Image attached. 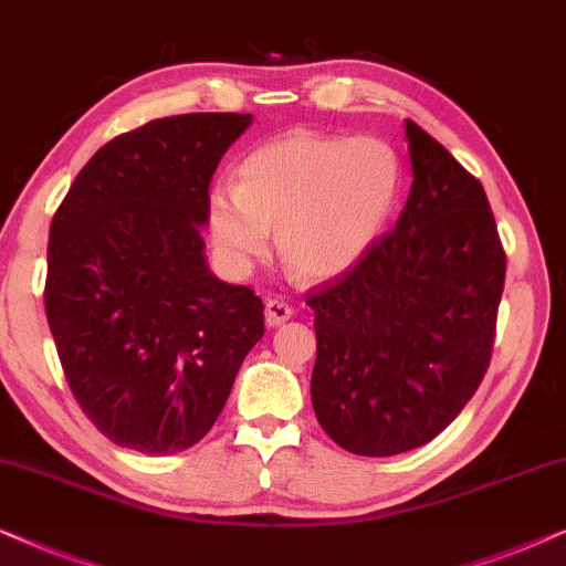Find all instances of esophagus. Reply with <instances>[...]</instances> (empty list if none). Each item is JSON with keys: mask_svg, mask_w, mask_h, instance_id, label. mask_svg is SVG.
Instances as JSON below:
<instances>
[{"mask_svg": "<svg viewBox=\"0 0 566 566\" xmlns=\"http://www.w3.org/2000/svg\"><path fill=\"white\" fill-rule=\"evenodd\" d=\"M290 315H292V307L284 303V300L269 297L266 303H263V318H266V326L269 328L282 326L284 321H290Z\"/></svg>", "mask_w": 566, "mask_h": 566, "instance_id": "1", "label": "esophagus"}]
</instances>
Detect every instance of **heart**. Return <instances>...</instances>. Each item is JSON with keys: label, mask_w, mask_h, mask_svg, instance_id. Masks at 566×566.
Listing matches in <instances>:
<instances>
[{"label": "heart", "mask_w": 566, "mask_h": 566, "mask_svg": "<svg viewBox=\"0 0 566 566\" xmlns=\"http://www.w3.org/2000/svg\"><path fill=\"white\" fill-rule=\"evenodd\" d=\"M398 193L394 149L378 139L292 132L240 163L238 186L212 188L209 238L230 269L261 259L269 230L300 279L349 271L386 224Z\"/></svg>", "instance_id": "b5f03b06"}]
</instances>
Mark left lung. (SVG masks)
Listing matches in <instances>:
<instances>
[{
  "instance_id": "8db88e82",
  "label": "left lung",
  "mask_w": 566,
  "mask_h": 566,
  "mask_svg": "<svg viewBox=\"0 0 566 566\" xmlns=\"http://www.w3.org/2000/svg\"><path fill=\"white\" fill-rule=\"evenodd\" d=\"M411 191L396 228L307 305L311 396L321 427L354 455H398L453 421L484 378L504 251L476 178L403 120Z\"/></svg>"
}]
</instances>
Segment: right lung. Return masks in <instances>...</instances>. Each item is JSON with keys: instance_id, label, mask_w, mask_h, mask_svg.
<instances>
[{"instance_id": "right-lung-1", "label": "right lung", "mask_w": 566, "mask_h": 566, "mask_svg": "<svg viewBox=\"0 0 566 566\" xmlns=\"http://www.w3.org/2000/svg\"><path fill=\"white\" fill-rule=\"evenodd\" d=\"M251 113H186L111 139L49 235L46 318L66 382L120 448L172 455L220 417L263 303L209 271V184Z\"/></svg>"}]
</instances>
